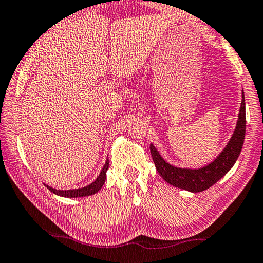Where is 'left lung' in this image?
I'll return each mask as SVG.
<instances>
[{
  "mask_svg": "<svg viewBox=\"0 0 263 263\" xmlns=\"http://www.w3.org/2000/svg\"><path fill=\"white\" fill-rule=\"evenodd\" d=\"M246 135V103L245 96H242V103L238 113L236 128L233 133L229 143L227 144L217 158L201 169H182L171 165L162 158L154 145L150 144V151L157 171L163 179L171 185L190 193H201L209 189L218 182L227 172L232 169L241 154Z\"/></svg>",
  "mask_w": 263,
  "mask_h": 263,
  "instance_id": "1",
  "label": "left lung"
}]
</instances>
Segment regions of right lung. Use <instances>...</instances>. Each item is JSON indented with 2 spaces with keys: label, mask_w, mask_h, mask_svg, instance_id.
I'll use <instances>...</instances> for the list:
<instances>
[{
  "label": "right lung",
  "mask_w": 263,
  "mask_h": 263,
  "mask_svg": "<svg viewBox=\"0 0 263 263\" xmlns=\"http://www.w3.org/2000/svg\"><path fill=\"white\" fill-rule=\"evenodd\" d=\"M109 166V162L108 159L105 163V165L103 167V170L98 176L97 179L94 182H92L89 185L84 186V187H79V189H72V190H57L53 189L48 185H46L48 189L52 191L53 194H55L58 196H62V197H68V198H76V197H85V196H91L94 195L96 193H98L101 187H103L105 179H106V171Z\"/></svg>",
  "instance_id": "obj_1"
}]
</instances>
